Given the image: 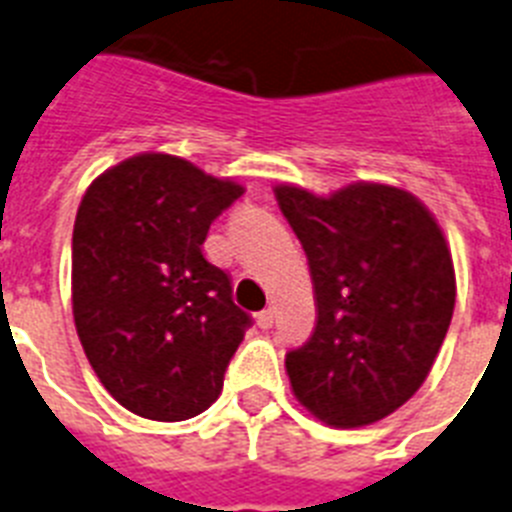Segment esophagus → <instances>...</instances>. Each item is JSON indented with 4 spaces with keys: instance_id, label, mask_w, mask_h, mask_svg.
Masks as SVG:
<instances>
[{
    "instance_id": "34e87169",
    "label": "esophagus",
    "mask_w": 512,
    "mask_h": 512,
    "mask_svg": "<svg viewBox=\"0 0 512 512\" xmlns=\"http://www.w3.org/2000/svg\"><path fill=\"white\" fill-rule=\"evenodd\" d=\"M273 319H275V311L270 309H262L260 314H257V327H260V330H270V327H273Z\"/></svg>"
}]
</instances>
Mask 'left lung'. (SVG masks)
<instances>
[{"mask_svg": "<svg viewBox=\"0 0 512 512\" xmlns=\"http://www.w3.org/2000/svg\"><path fill=\"white\" fill-rule=\"evenodd\" d=\"M275 198L306 252L317 327L286 353L293 394L335 428L371 425L428 379L456 304L451 252L415 195L358 182Z\"/></svg>", "mask_w": 512, "mask_h": 512, "instance_id": "left-lung-1", "label": "left lung"}]
</instances>
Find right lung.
Wrapping results in <instances>:
<instances>
[{"label":"right lung","instance_id":"right-lung-1","mask_svg":"<svg viewBox=\"0 0 512 512\" xmlns=\"http://www.w3.org/2000/svg\"><path fill=\"white\" fill-rule=\"evenodd\" d=\"M237 182L170 154H139L92 182L71 237V304L97 379L159 422L201 415L252 317L203 255Z\"/></svg>","mask_w":512,"mask_h":512}]
</instances>
